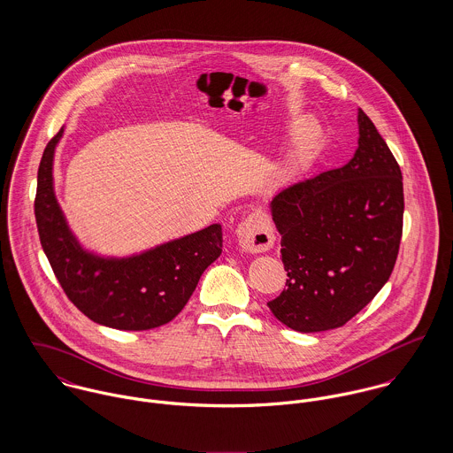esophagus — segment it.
I'll return each instance as SVG.
<instances>
[{"label": "esophagus", "mask_w": 453, "mask_h": 453, "mask_svg": "<svg viewBox=\"0 0 453 453\" xmlns=\"http://www.w3.org/2000/svg\"><path fill=\"white\" fill-rule=\"evenodd\" d=\"M235 234L239 246L248 253H265L273 246L275 241L270 219L259 211L244 218L239 223Z\"/></svg>", "instance_id": "34e87169"}]
</instances>
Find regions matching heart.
Segmentation results:
<instances>
[{"instance_id": "heart-1", "label": "heart", "mask_w": 453, "mask_h": 453, "mask_svg": "<svg viewBox=\"0 0 453 453\" xmlns=\"http://www.w3.org/2000/svg\"><path fill=\"white\" fill-rule=\"evenodd\" d=\"M318 141H319L318 127H314L311 124H303L300 130L296 132L295 139H293V144H291V150H289V162L293 165L303 164L312 155V151L316 150Z\"/></svg>"}]
</instances>
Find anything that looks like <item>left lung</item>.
Masks as SVG:
<instances>
[{"label":"left lung","instance_id":"left-lung-1","mask_svg":"<svg viewBox=\"0 0 453 453\" xmlns=\"http://www.w3.org/2000/svg\"><path fill=\"white\" fill-rule=\"evenodd\" d=\"M354 157L338 169L298 181L272 198L288 272L286 289L268 309L288 327H340L388 282L403 234L401 169L359 108Z\"/></svg>","mask_w":453,"mask_h":453}]
</instances>
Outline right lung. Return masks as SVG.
I'll return each instance as SVG.
<instances>
[{
  "label": "right lung",
  "instance_id": "add662e5",
  "mask_svg": "<svg viewBox=\"0 0 453 453\" xmlns=\"http://www.w3.org/2000/svg\"><path fill=\"white\" fill-rule=\"evenodd\" d=\"M65 134L47 144L35 216L42 248L67 298L94 323L142 331L173 321L188 303L203 270L221 255L223 232L214 223L139 255L103 257L85 250L67 225L54 190V155Z\"/></svg>",
  "mask_w": 453,
  "mask_h": 453
}]
</instances>
